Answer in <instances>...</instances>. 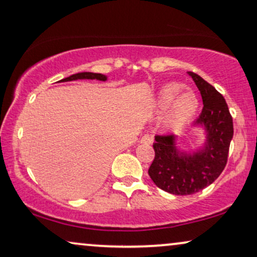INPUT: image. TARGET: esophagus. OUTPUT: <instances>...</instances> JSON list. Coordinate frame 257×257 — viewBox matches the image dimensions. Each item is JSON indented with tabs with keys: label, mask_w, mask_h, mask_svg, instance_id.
<instances>
[{
	"label": "esophagus",
	"mask_w": 257,
	"mask_h": 257,
	"mask_svg": "<svg viewBox=\"0 0 257 257\" xmlns=\"http://www.w3.org/2000/svg\"><path fill=\"white\" fill-rule=\"evenodd\" d=\"M141 144H145V145L153 144V138H152V136H149V135L142 136V138H141Z\"/></svg>",
	"instance_id": "34e87169"
}]
</instances>
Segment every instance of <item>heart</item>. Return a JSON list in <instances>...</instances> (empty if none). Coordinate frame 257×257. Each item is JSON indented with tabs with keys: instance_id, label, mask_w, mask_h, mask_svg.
Here are the masks:
<instances>
[{
	"instance_id": "b5f03b06",
	"label": "heart",
	"mask_w": 257,
	"mask_h": 257,
	"mask_svg": "<svg viewBox=\"0 0 257 257\" xmlns=\"http://www.w3.org/2000/svg\"><path fill=\"white\" fill-rule=\"evenodd\" d=\"M179 83L164 85L158 92L154 103V112L158 116L164 115L162 124L165 128L179 129L186 124L199 106V99L193 90H183Z\"/></svg>"
}]
</instances>
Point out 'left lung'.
Returning a JSON list of instances; mask_svg holds the SVG:
<instances>
[{
	"mask_svg": "<svg viewBox=\"0 0 257 257\" xmlns=\"http://www.w3.org/2000/svg\"><path fill=\"white\" fill-rule=\"evenodd\" d=\"M203 98V110L192 128L204 133V142L196 149L179 148L178 136H155V158L148 174L161 190L177 196L199 192L215 181L228 160L233 136L232 117L225 99L197 73L187 72Z\"/></svg>",
	"mask_w": 257,
	"mask_h": 257,
	"instance_id": "1",
	"label": "left lung"
}]
</instances>
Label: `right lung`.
I'll use <instances>...</instances> for the list:
<instances>
[{"mask_svg":"<svg viewBox=\"0 0 257 257\" xmlns=\"http://www.w3.org/2000/svg\"><path fill=\"white\" fill-rule=\"evenodd\" d=\"M78 79H97V80H100V82H105V80L108 79V77L102 73L80 72V73L72 74V76L67 78H64V79H61L60 82H71V80H78Z\"/></svg>","mask_w":257,"mask_h":257,"instance_id":"obj_1","label":"right lung"}]
</instances>
